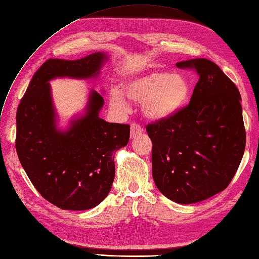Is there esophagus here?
<instances>
[{"label": "esophagus", "mask_w": 259, "mask_h": 259, "mask_svg": "<svg viewBox=\"0 0 259 259\" xmlns=\"http://www.w3.org/2000/svg\"><path fill=\"white\" fill-rule=\"evenodd\" d=\"M143 132H144V130L141 125H138L136 123H133L131 125V138L132 139H134V138L138 137L139 135H142Z\"/></svg>", "instance_id": "34e87169"}]
</instances>
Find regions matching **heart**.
Instances as JSON below:
<instances>
[{
  "label": "heart",
  "mask_w": 259,
  "mask_h": 259,
  "mask_svg": "<svg viewBox=\"0 0 259 259\" xmlns=\"http://www.w3.org/2000/svg\"><path fill=\"white\" fill-rule=\"evenodd\" d=\"M128 99L142 102L143 113L150 120L161 121L173 116L185 106L192 93L186 75L169 71H152L133 76L124 83ZM110 102L120 112H127L128 104L118 88L110 90Z\"/></svg>",
  "instance_id": "heart-1"
}]
</instances>
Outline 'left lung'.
Wrapping results in <instances>:
<instances>
[{
  "mask_svg": "<svg viewBox=\"0 0 259 259\" xmlns=\"http://www.w3.org/2000/svg\"><path fill=\"white\" fill-rule=\"evenodd\" d=\"M177 66L199 75L191 101L146 130L156 186L166 198L187 205L226 190L241 163L246 134L239 89L218 65L191 59Z\"/></svg>",
  "mask_w": 259,
  "mask_h": 259,
  "instance_id": "obj_1",
  "label": "left lung"
}]
</instances>
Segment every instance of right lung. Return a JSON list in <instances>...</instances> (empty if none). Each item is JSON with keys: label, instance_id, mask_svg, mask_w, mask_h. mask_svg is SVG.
I'll use <instances>...</instances> for the list:
<instances>
[{"label": "right lung", "instance_id": "right-lung-1", "mask_svg": "<svg viewBox=\"0 0 259 259\" xmlns=\"http://www.w3.org/2000/svg\"><path fill=\"white\" fill-rule=\"evenodd\" d=\"M108 59L96 52L74 61L48 60L34 73L17 109L19 161L41 196L64 210H87L108 196L115 176L113 155L127 145L130 125L100 118L104 100L90 90L85 113L60 130L49 81L97 77Z\"/></svg>", "mask_w": 259, "mask_h": 259}]
</instances>
